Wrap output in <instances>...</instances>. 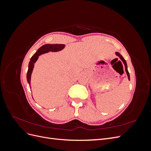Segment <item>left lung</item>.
Instances as JSON below:
<instances>
[{"mask_svg": "<svg viewBox=\"0 0 151 151\" xmlns=\"http://www.w3.org/2000/svg\"><path fill=\"white\" fill-rule=\"evenodd\" d=\"M116 55L117 56H118V57H120V58L121 59L122 61L123 62V63H124L125 67V71H126V73H127V74L128 78H129V80L130 81V75H129V71H128V69H127V62H126L124 58H123V57L118 52H116Z\"/></svg>", "mask_w": 151, "mask_h": 151, "instance_id": "8db88e82", "label": "left lung"}]
</instances>
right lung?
I'll list each match as a JSON object with an SVG mask.
<instances>
[{"instance_id": "add662e5", "label": "right lung", "mask_w": 151, "mask_h": 151, "mask_svg": "<svg viewBox=\"0 0 151 151\" xmlns=\"http://www.w3.org/2000/svg\"><path fill=\"white\" fill-rule=\"evenodd\" d=\"M65 47V45L63 44H47L44 45L42 47H41L30 59V62L29 63L28 66V72H27V81L29 84H30L31 82V73L33 72V69L34 67V63L38 60V57L41 55L43 53H47L49 52H58L60 50H62Z\"/></svg>"}]
</instances>
